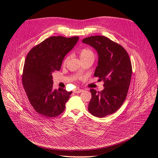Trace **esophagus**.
<instances>
[{
    "mask_svg": "<svg viewBox=\"0 0 158 158\" xmlns=\"http://www.w3.org/2000/svg\"><path fill=\"white\" fill-rule=\"evenodd\" d=\"M82 91H83V89L77 88V89H76L75 90H73V93H75V94H79V93L82 92Z\"/></svg>",
    "mask_w": 158,
    "mask_h": 158,
    "instance_id": "1",
    "label": "esophagus"
}]
</instances>
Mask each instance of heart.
Returning <instances> with one entry per match:
<instances>
[{"label": "heart", "instance_id": "b5f03b06", "mask_svg": "<svg viewBox=\"0 0 158 158\" xmlns=\"http://www.w3.org/2000/svg\"><path fill=\"white\" fill-rule=\"evenodd\" d=\"M79 56L81 60L86 59V58L88 57H94V52L91 51V50L87 48H83L81 49V51H79ZM69 60V56H66L65 58L63 60V64H65L66 62H67Z\"/></svg>", "mask_w": 158, "mask_h": 158}]
</instances>
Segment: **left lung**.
Instances as JSON below:
<instances>
[{
    "label": "left lung",
    "instance_id": "left-lung-1",
    "mask_svg": "<svg viewBox=\"0 0 158 158\" xmlns=\"http://www.w3.org/2000/svg\"><path fill=\"white\" fill-rule=\"evenodd\" d=\"M82 43L97 51L98 61L94 76L104 82L101 92L90 89L88 111L95 117L103 118L115 113L125 101L132 76L131 62L125 48L104 36L88 37Z\"/></svg>",
    "mask_w": 158,
    "mask_h": 158
}]
</instances>
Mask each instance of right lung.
Returning a JSON list of instances; mask_svg holds the SVG:
<instances>
[{
	"instance_id": "add662e5",
	"label": "right lung",
	"mask_w": 158,
	"mask_h": 158,
	"mask_svg": "<svg viewBox=\"0 0 158 158\" xmlns=\"http://www.w3.org/2000/svg\"><path fill=\"white\" fill-rule=\"evenodd\" d=\"M78 36H51L33 47L25 61L22 84L35 110L47 118L56 117L65 109L72 92L54 89L52 73L59 71L64 56L73 48Z\"/></svg>"
}]
</instances>
